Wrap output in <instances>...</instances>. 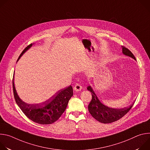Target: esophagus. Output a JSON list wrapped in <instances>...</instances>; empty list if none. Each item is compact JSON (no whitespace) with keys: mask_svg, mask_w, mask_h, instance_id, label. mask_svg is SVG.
<instances>
[{"mask_svg":"<svg viewBox=\"0 0 150 150\" xmlns=\"http://www.w3.org/2000/svg\"><path fill=\"white\" fill-rule=\"evenodd\" d=\"M82 86H81L80 84L76 83L74 86V90L75 91H81L82 90Z\"/></svg>","mask_w":150,"mask_h":150,"instance_id":"1","label":"esophagus"}]
</instances>
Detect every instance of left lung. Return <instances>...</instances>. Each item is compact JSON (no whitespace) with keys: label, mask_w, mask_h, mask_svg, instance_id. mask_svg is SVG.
I'll return each instance as SVG.
<instances>
[{"label":"left lung","mask_w":150,"mask_h":150,"mask_svg":"<svg viewBox=\"0 0 150 150\" xmlns=\"http://www.w3.org/2000/svg\"><path fill=\"white\" fill-rule=\"evenodd\" d=\"M123 54L129 56L136 60L132 53L126 47L122 46ZM87 90L92 94V100L90 103L88 108L90 113L97 121L103 123H110L119 120L129 112L134 104L128 108L122 109H113L103 104L98 98L90 85L88 86Z\"/></svg>","instance_id":"left-lung-1"}]
</instances>
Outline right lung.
<instances>
[{"mask_svg":"<svg viewBox=\"0 0 150 150\" xmlns=\"http://www.w3.org/2000/svg\"><path fill=\"white\" fill-rule=\"evenodd\" d=\"M32 46L33 44H30L23 51L17 62L21 56ZM13 77L12 80L13 91L16 104L28 119L39 124L49 125L57 120L66 110L69 100L73 96V89L70 85L66 88L59 90L50 98L43 103L28 104L23 101L18 96L15 87Z\"/></svg>","mask_w":150,"mask_h":150,"instance_id":"obj_1","label":"right lung"}]
</instances>
